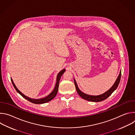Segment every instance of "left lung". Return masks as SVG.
<instances>
[{
	"label": "left lung",
	"instance_id": "1",
	"mask_svg": "<svg viewBox=\"0 0 135 135\" xmlns=\"http://www.w3.org/2000/svg\"><path fill=\"white\" fill-rule=\"evenodd\" d=\"M121 77V71L120 72V74L118 76V79H117L116 81H115V83L112 86V87L109 90H108L107 92H105L104 93H103L101 95H90L86 94L80 90L75 80H74V83H75V88H76V90L77 92H78V94H79L80 97H82L83 99H84L86 100L90 101V102H99L104 100L105 99H107L109 97V96H110L112 94V93L117 89V88L119 84V83L120 82Z\"/></svg>",
	"mask_w": 135,
	"mask_h": 135
}]
</instances>
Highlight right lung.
Here are the masks:
<instances>
[{
    "label": "right lung",
    "instance_id": "1",
    "mask_svg": "<svg viewBox=\"0 0 135 135\" xmlns=\"http://www.w3.org/2000/svg\"><path fill=\"white\" fill-rule=\"evenodd\" d=\"M65 69H62L61 71H60L59 74H57V78H56V84H55V86L54 87V90H53V91L49 94L47 96H46V97L45 98H42V99H31L30 98H28L27 97V96L23 94H22L20 91H19L17 88L15 86V84H14L13 83V80L11 79V81H12V83L15 88V89L16 90V91L20 94V95H21L22 97L23 98H25L26 99L28 100V101H29L30 102L32 103H33V104H44V103H47L50 101H51V100H52L57 94V91H58V88H59V81H60V78L61 76L62 75V74L65 73Z\"/></svg>",
    "mask_w": 135,
    "mask_h": 135
}]
</instances>
